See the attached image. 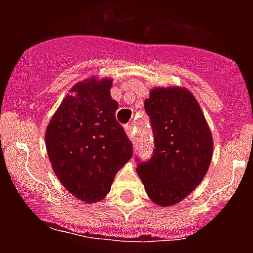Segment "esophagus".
<instances>
[{"label":"esophagus","instance_id":"obj_1","mask_svg":"<svg viewBox=\"0 0 253 253\" xmlns=\"http://www.w3.org/2000/svg\"><path fill=\"white\" fill-rule=\"evenodd\" d=\"M125 133H126V135H128V138L131 142L135 140V135H134V134H135V130H134V128L131 125H126V126H125Z\"/></svg>","mask_w":253,"mask_h":253}]
</instances>
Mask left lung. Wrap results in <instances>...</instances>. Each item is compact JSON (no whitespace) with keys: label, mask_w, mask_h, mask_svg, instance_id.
<instances>
[{"label":"left lung","mask_w":253,"mask_h":253,"mask_svg":"<svg viewBox=\"0 0 253 253\" xmlns=\"http://www.w3.org/2000/svg\"><path fill=\"white\" fill-rule=\"evenodd\" d=\"M144 109L156 148L137 172L152 202L171 207L205 177L213 157V137L198 100L184 87H154Z\"/></svg>","instance_id":"8db88e82"}]
</instances>
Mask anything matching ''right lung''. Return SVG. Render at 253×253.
I'll return each instance as SVG.
<instances>
[{"label": "right lung", "instance_id": "add662e5", "mask_svg": "<svg viewBox=\"0 0 253 253\" xmlns=\"http://www.w3.org/2000/svg\"><path fill=\"white\" fill-rule=\"evenodd\" d=\"M113 80L90 77L67 93L45 130V147L55 176L84 203L100 202L114 177L133 156L131 142L116 122Z\"/></svg>", "mask_w": 253, "mask_h": 253}]
</instances>
